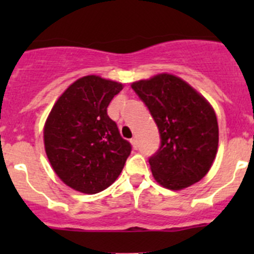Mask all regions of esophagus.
<instances>
[{
  "instance_id": "34e87169",
  "label": "esophagus",
  "mask_w": 254,
  "mask_h": 254,
  "mask_svg": "<svg viewBox=\"0 0 254 254\" xmlns=\"http://www.w3.org/2000/svg\"><path fill=\"white\" fill-rule=\"evenodd\" d=\"M130 142H131L132 147H134L135 150H137V147H139V145H137V140H136V137H132V139L130 140Z\"/></svg>"
}]
</instances>
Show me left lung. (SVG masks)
<instances>
[{"label":"left lung","instance_id":"left-lung-1","mask_svg":"<svg viewBox=\"0 0 254 254\" xmlns=\"http://www.w3.org/2000/svg\"><path fill=\"white\" fill-rule=\"evenodd\" d=\"M158 127L161 145L150 158L156 181L184 189L209 172L219 145L214 109L186 81L170 73L131 84Z\"/></svg>","mask_w":254,"mask_h":254}]
</instances>
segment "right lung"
Returning a JSON list of instances; mask_svg holds the SVG:
<instances>
[{
	"label": "right lung",
	"mask_w": 254,
	"mask_h": 254,
	"mask_svg": "<svg viewBox=\"0 0 254 254\" xmlns=\"http://www.w3.org/2000/svg\"><path fill=\"white\" fill-rule=\"evenodd\" d=\"M123 89L119 82L84 76L56 101L44 127L47 156L59 178L75 190L96 194L108 188L131 152L107 108Z\"/></svg>",
	"instance_id": "obj_1"
}]
</instances>
